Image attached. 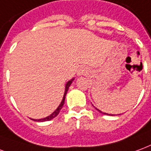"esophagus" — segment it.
Here are the masks:
<instances>
[{
    "label": "esophagus",
    "mask_w": 151,
    "mask_h": 151,
    "mask_svg": "<svg viewBox=\"0 0 151 151\" xmlns=\"http://www.w3.org/2000/svg\"><path fill=\"white\" fill-rule=\"evenodd\" d=\"M85 72H86V69H85V68L81 67V68H80L78 69V71H77V75H78L79 76H82V75L84 74Z\"/></svg>",
    "instance_id": "1"
}]
</instances>
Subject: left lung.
<instances>
[{"label":"left lung","mask_w":151,"mask_h":151,"mask_svg":"<svg viewBox=\"0 0 151 151\" xmlns=\"http://www.w3.org/2000/svg\"><path fill=\"white\" fill-rule=\"evenodd\" d=\"M92 105H93V104H92ZM96 109V110L98 111L99 113H102V114H105V115H110V116H113V114H109V113H103V112H101V110H99L98 109H96V107H94ZM118 115H119V114H118Z\"/></svg>","instance_id":"1"}]
</instances>
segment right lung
<instances>
[{"label":"right lung","mask_w":151,"mask_h":151,"mask_svg":"<svg viewBox=\"0 0 151 151\" xmlns=\"http://www.w3.org/2000/svg\"><path fill=\"white\" fill-rule=\"evenodd\" d=\"M75 80V78L73 79H71L68 81V83H66V85H65V91H64V94H63V100L61 101V103L59 104V105L58 106V108L56 109L51 114H50V116H47V117H44V118H42V119H32L33 121H35V122H47V121H50V120H52L53 118H55L58 114L59 113L60 110L62 109L63 106V104H64V101H65V97H66V95H67V93H68V88H69V87L71 86V83L73 82V80Z\"/></svg>","instance_id":"obj_1"}]
</instances>
